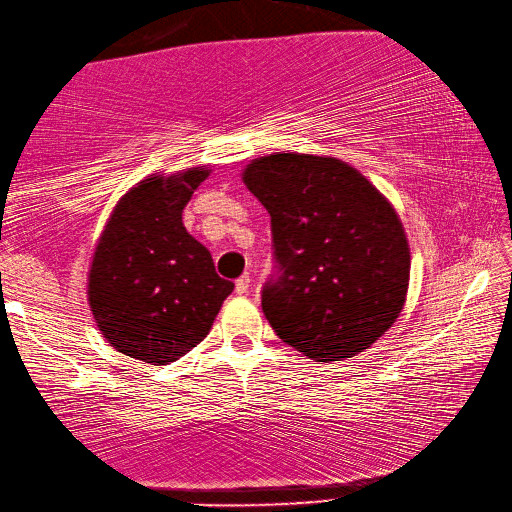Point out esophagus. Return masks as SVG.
I'll return each mask as SVG.
<instances>
[{
	"instance_id": "34e87169",
	"label": "esophagus",
	"mask_w": 512,
	"mask_h": 512,
	"mask_svg": "<svg viewBox=\"0 0 512 512\" xmlns=\"http://www.w3.org/2000/svg\"><path fill=\"white\" fill-rule=\"evenodd\" d=\"M249 287H252V276L249 274H245V276H241L236 280V294L238 296H245L247 291H249Z\"/></svg>"
}]
</instances>
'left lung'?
<instances>
[{
    "label": "left lung",
    "instance_id": "1",
    "mask_svg": "<svg viewBox=\"0 0 512 512\" xmlns=\"http://www.w3.org/2000/svg\"><path fill=\"white\" fill-rule=\"evenodd\" d=\"M243 183L271 216L280 269L263 287L276 336L314 362L358 356L402 314L411 249L395 207L336 156L274 152Z\"/></svg>",
    "mask_w": 512,
    "mask_h": 512
}]
</instances>
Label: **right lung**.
<instances>
[{"label":"right lung","instance_id":"right-lung-1","mask_svg":"<svg viewBox=\"0 0 512 512\" xmlns=\"http://www.w3.org/2000/svg\"><path fill=\"white\" fill-rule=\"evenodd\" d=\"M210 168L150 174L114 205L92 252L88 305L101 336L123 356L170 364L192 351L232 294L183 225Z\"/></svg>","mask_w":512,"mask_h":512}]
</instances>
